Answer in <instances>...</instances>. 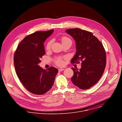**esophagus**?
<instances>
[{"label": "esophagus", "instance_id": "34e87169", "mask_svg": "<svg viewBox=\"0 0 122 122\" xmlns=\"http://www.w3.org/2000/svg\"><path fill=\"white\" fill-rule=\"evenodd\" d=\"M65 69H64V68H59L58 69V71L59 72H61V71H63Z\"/></svg>", "mask_w": 122, "mask_h": 122}]
</instances>
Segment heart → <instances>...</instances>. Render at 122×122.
Wrapping results in <instances>:
<instances>
[{"mask_svg":"<svg viewBox=\"0 0 122 122\" xmlns=\"http://www.w3.org/2000/svg\"><path fill=\"white\" fill-rule=\"evenodd\" d=\"M61 42H62V44H65L66 43H71L72 41H71V40L69 38L65 36V37H63L61 38ZM51 44H52L51 41H49L48 42V43H47L46 46L47 50L50 49V48L51 47ZM56 64L58 66H62V65H63V64L64 63L63 61L61 58H57V59L56 60Z\"/></svg>","mask_w":122,"mask_h":122,"instance_id":"heart-1","label":"heart"}]
</instances>
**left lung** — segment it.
I'll list each match as a JSON object with an SVG mask.
<instances>
[{
    "label": "left lung",
    "mask_w": 122,
    "mask_h": 122,
    "mask_svg": "<svg viewBox=\"0 0 122 122\" xmlns=\"http://www.w3.org/2000/svg\"><path fill=\"white\" fill-rule=\"evenodd\" d=\"M66 32L76 42V53L71 62L81 61V68L71 67L74 72L71 80L82 90L88 89L100 80L106 64L105 50L102 43L89 31L80 28L68 29Z\"/></svg>",
    "instance_id": "8db88e82"
}]
</instances>
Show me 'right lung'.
I'll return each instance as SVG.
<instances>
[{
	"mask_svg": "<svg viewBox=\"0 0 122 122\" xmlns=\"http://www.w3.org/2000/svg\"><path fill=\"white\" fill-rule=\"evenodd\" d=\"M54 31H37L26 36L17 47L14 55L16 74L25 88L33 94L41 95L49 91L58 71L53 66L46 71L39 65L45 54L43 43Z\"/></svg>",
	"mask_w": 122,
	"mask_h": 122,
	"instance_id": "right-lung-1",
	"label": "right lung"
}]
</instances>
